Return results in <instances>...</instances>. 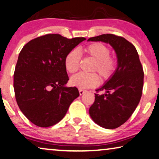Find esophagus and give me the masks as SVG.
Returning <instances> with one entry per match:
<instances>
[{
	"label": "esophagus",
	"instance_id": "1",
	"mask_svg": "<svg viewBox=\"0 0 159 159\" xmlns=\"http://www.w3.org/2000/svg\"><path fill=\"white\" fill-rule=\"evenodd\" d=\"M78 91H79V94H80V95H82V94H84V93L86 92V90H84V89H78Z\"/></svg>",
	"mask_w": 159,
	"mask_h": 159
}]
</instances>
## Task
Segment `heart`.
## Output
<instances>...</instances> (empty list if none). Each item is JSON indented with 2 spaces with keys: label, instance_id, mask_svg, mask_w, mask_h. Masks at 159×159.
Returning a JSON list of instances; mask_svg holds the SVG:
<instances>
[{
  "label": "heart",
  "instance_id": "heart-1",
  "mask_svg": "<svg viewBox=\"0 0 159 159\" xmlns=\"http://www.w3.org/2000/svg\"><path fill=\"white\" fill-rule=\"evenodd\" d=\"M86 56L94 60L91 71L96 72L99 75L102 81H107L113 77L118 67V60L111 55L108 46L102 43H92L84 48ZM81 62V54L78 49L73 48L67 53L65 57V68L70 73L78 71ZM96 73L76 74L70 79L73 86L81 89L92 88L99 82V77Z\"/></svg>",
  "mask_w": 159,
  "mask_h": 159
}]
</instances>
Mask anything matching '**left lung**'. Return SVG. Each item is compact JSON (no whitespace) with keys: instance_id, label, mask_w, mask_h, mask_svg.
Masks as SVG:
<instances>
[{"instance_id":"left-lung-1","label":"left lung","mask_w":159,"mask_h":159,"mask_svg":"<svg viewBox=\"0 0 159 159\" xmlns=\"http://www.w3.org/2000/svg\"><path fill=\"white\" fill-rule=\"evenodd\" d=\"M88 41L111 44L117 55L118 67L115 74L96 90L94 102L89 108L90 116L96 124L113 129L124 124L139 104L143 88V68L136 48L124 38L103 34ZM102 90L107 92L99 94Z\"/></svg>"}]
</instances>
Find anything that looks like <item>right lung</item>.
I'll return each instance as SVG.
<instances>
[{"label": "right lung", "mask_w": 159, "mask_h": 159, "mask_svg": "<svg viewBox=\"0 0 159 159\" xmlns=\"http://www.w3.org/2000/svg\"><path fill=\"white\" fill-rule=\"evenodd\" d=\"M84 40L46 34L31 40L21 50L14 74L15 98L20 111L35 125L57 124L79 96L75 86H65L69 80L65 57Z\"/></svg>", "instance_id": "right-lung-1"}]
</instances>
